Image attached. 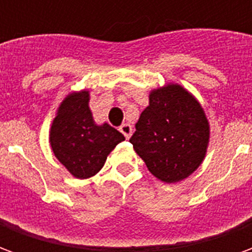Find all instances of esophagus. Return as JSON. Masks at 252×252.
I'll use <instances>...</instances> for the list:
<instances>
[{
    "mask_svg": "<svg viewBox=\"0 0 252 252\" xmlns=\"http://www.w3.org/2000/svg\"><path fill=\"white\" fill-rule=\"evenodd\" d=\"M120 132L126 136V139H129L132 135V126L131 124H128V123H124L123 126H120Z\"/></svg>",
    "mask_w": 252,
    "mask_h": 252,
    "instance_id": "esophagus-1",
    "label": "esophagus"
}]
</instances>
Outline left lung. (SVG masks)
<instances>
[{"instance_id":"obj_1","label":"left lung","mask_w":252,"mask_h":252,"mask_svg":"<svg viewBox=\"0 0 252 252\" xmlns=\"http://www.w3.org/2000/svg\"><path fill=\"white\" fill-rule=\"evenodd\" d=\"M129 142L150 173L166 184L193 174L205 158L209 123L194 95L177 83L154 89Z\"/></svg>"}]
</instances>
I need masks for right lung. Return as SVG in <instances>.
Wrapping results in <instances>:
<instances>
[{
	"mask_svg": "<svg viewBox=\"0 0 252 252\" xmlns=\"http://www.w3.org/2000/svg\"><path fill=\"white\" fill-rule=\"evenodd\" d=\"M89 92H74L58 108L50 131V144L58 160L75 178L98 173L112 150L126 140L108 123L97 126L89 108Z\"/></svg>",
	"mask_w": 252,
	"mask_h": 252,
	"instance_id": "obj_1",
	"label": "right lung"
}]
</instances>
